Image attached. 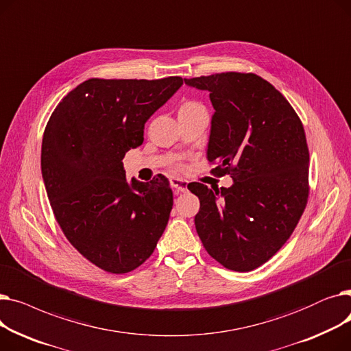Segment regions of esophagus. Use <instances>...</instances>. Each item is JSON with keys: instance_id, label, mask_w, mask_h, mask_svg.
Segmentation results:
<instances>
[{"instance_id": "34e87169", "label": "esophagus", "mask_w": 351, "mask_h": 351, "mask_svg": "<svg viewBox=\"0 0 351 351\" xmlns=\"http://www.w3.org/2000/svg\"><path fill=\"white\" fill-rule=\"evenodd\" d=\"M172 188L175 191V193H185L188 191V183L182 179H173L172 180Z\"/></svg>"}]
</instances>
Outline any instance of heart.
<instances>
[{
  "label": "heart",
  "instance_id": "obj_1",
  "mask_svg": "<svg viewBox=\"0 0 351 351\" xmlns=\"http://www.w3.org/2000/svg\"><path fill=\"white\" fill-rule=\"evenodd\" d=\"M202 106L199 102H195V101H188V102H183L179 108V112H183V110H191V109H195V108H199ZM178 168L180 169L182 165H178Z\"/></svg>",
  "mask_w": 351,
  "mask_h": 351
}]
</instances>
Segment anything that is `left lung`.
<instances>
[{"instance_id":"1","label":"left lung","mask_w":351,"mask_h":351,"mask_svg":"<svg viewBox=\"0 0 351 351\" xmlns=\"http://www.w3.org/2000/svg\"><path fill=\"white\" fill-rule=\"evenodd\" d=\"M209 90L215 108L208 146L210 173L229 175L230 188L192 182L200 200L196 232L226 269L250 271L287 242L306 209L308 146L289 101L253 72H219L185 80Z\"/></svg>"}]
</instances>
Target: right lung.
<instances>
[{
  "mask_svg": "<svg viewBox=\"0 0 351 351\" xmlns=\"http://www.w3.org/2000/svg\"><path fill=\"white\" fill-rule=\"evenodd\" d=\"M182 84L180 77L90 78L68 92L45 126L41 171L53 216L68 242L108 273L139 267L168 225L169 179L129 185L122 159Z\"/></svg>",
  "mask_w": 351,
  "mask_h": 351,
  "instance_id": "obj_1",
  "label": "right lung"
}]
</instances>
